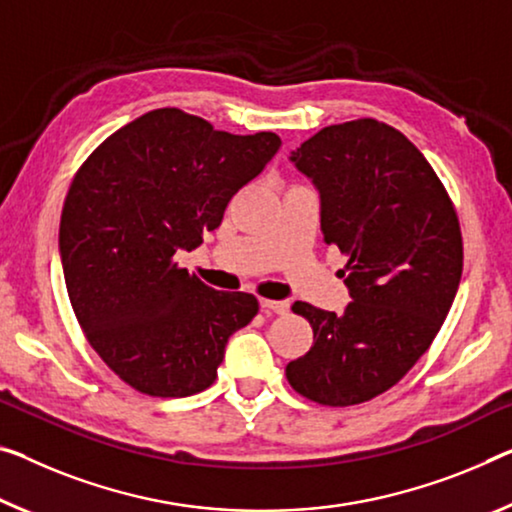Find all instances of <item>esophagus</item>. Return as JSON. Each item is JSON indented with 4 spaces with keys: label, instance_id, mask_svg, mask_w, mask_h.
<instances>
[{
    "label": "esophagus",
    "instance_id": "esophagus-1",
    "mask_svg": "<svg viewBox=\"0 0 512 512\" xmlns=\"http://www.w3.org/2000/svg\"><path fill=\"white\" fill-rule=\"evenodd\" d=\"M263 311H272V313H279V316H286L290 311V304L286 300H261Z\"/></svg>",
    "mask_w": 512,
    "mask_h": 512
}]
</instances>
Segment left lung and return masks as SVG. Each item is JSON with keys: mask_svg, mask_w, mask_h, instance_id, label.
<instances>
[{"mask_svg": "<svg viewBox=\"0 0 512 512\" xmlns=\"http://www.w3.org/2000/svg\"><path fill=\"white\" fill-rule=\"evenodd\" d=\"M320 194L327 245L348 256L343 316L295 302L313 345L286 377L313 403L348 407L391 389L430 348L462 277L458 215L403 132L375 119L329 125L290 153Z\"/></svg>", "mask_w": 512, "mask_h": 512, "instance_id": "8db88e82", "label": "left lung"}]
</instances>
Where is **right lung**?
I'll use <instances>...</instances> for the list:
<instances>
[{
	"mask_svg": "<svg viewBox=\"0 0 512 512\" xmlns=\"http://www.w3.org/2000/svg\"><path fill=\"white\" fill-rule=\"evenodd\" d=\"M279 146L274 132L231 135L164 107L116 130L75 174L59 226L68 297L91 348L132 389H208L231 334L258 313L254 295L210 288L174 256L222 224Z\"/></svg>",
	"mask_w": 512,
	"mask_h": 512,
	"instance_id": "right-lung-1",
	"label": "right lung"
}]
</instances>
